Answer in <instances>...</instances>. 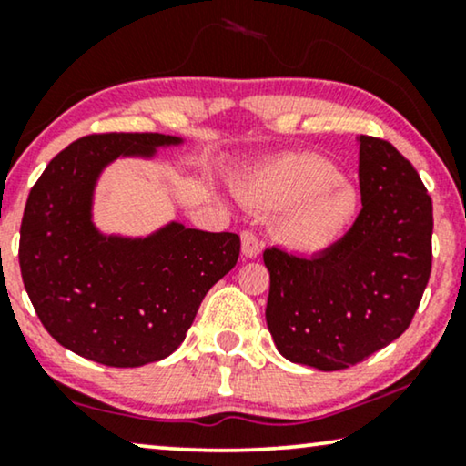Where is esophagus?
<instances>
[{
    "instance_id": "esophagus-1",
    "label": "esophagus",
    "mask_w": 466,
    "mask_h": 466,
    "mask_svg": "<svg viewBox=\"0 0 466 466\" xmlns=\"http://www.w3.org/2000/svg\"><path fill=\"white\" fill-rule=\"evenodd\" d=\"M258 252H260V241L257 235L252 231L241 233V254H244L246 258H257Z\"/></svg>"
}]
</instances>
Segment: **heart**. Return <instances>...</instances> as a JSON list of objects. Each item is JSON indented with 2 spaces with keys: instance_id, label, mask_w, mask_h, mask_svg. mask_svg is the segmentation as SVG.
Segmentation results:
<instances>
[{
  "instance_id": "b5f03b06",
  "label": "heart",
  "mask_w": 466,
  "mask_h": 466,
  "mask_svg": "<svg viewBox=\"0 0 466 466\" xmlns=\"http://www.w3.org/2000/svg\"><path fill=\"white\" fill-rule=\"evenodd\" d=\"M252 208L276 212L279 244L292 252L318 254L333 248L359 216L356 188L320 155H289L248 174L239 184Z\"/></svg>"
}]
</instances>
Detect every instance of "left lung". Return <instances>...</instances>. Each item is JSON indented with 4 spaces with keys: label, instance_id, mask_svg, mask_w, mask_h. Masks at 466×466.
I'll return each instance as SVG.
<instances>
[{
    "label": "left lung",
    "instance_id": "8db88e82",
    "mask_svg": "<svg viewBox=\"0 0 466 466\" xmlns=\"http://www.w3.org/2000/svg\"><path fill=\"white\" fill-rule=\"evenodd\" d=\"M356 142L362 209L352 228L311 258L263 254L278 352L318 371L352 367L403 335L431 278L432 201L418 171L384 139Z\"/></svg>",
    "mask_w": 466,
    "mask_h": 466
}]
</instances>
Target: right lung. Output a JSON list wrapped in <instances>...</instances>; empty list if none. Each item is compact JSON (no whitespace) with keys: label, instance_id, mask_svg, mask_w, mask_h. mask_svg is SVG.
Instances as JSON below:
<instances>
[{"label":"right lung","instance_id":"add662e5","mask_svg":"<svg viewBox=\"0 0 466 466\" xmlns=\"http://www.w3.org/2000/svg\"><path fill=\"white\" fill-rule=\"evenodd\" d=\"M184 144L163 133L76 139L46 165L21 222L18 263L44 329L88 360L142 367L176 352L208 290L239 258V235L171 220L146 238L93 222L99 176L116 158Z\"/></svg>","mask_w":466,"mask_h":466}]
</instances>
